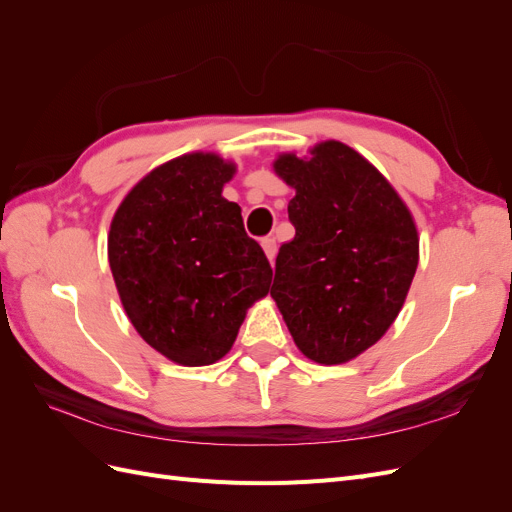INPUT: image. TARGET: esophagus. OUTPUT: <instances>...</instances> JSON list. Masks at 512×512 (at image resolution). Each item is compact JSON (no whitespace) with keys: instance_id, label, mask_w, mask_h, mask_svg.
Listing matches in <instances>:
<instances>
[{"instance_id":"34e87169","label":"esophagus","mask_w":512,"mask_h":512,"mask_svg":"<svg viewBox=\"0 0 512 512\" xmlns=\"http://www.w3.org/2000/svg\"><path fill=\"white\" fill-rule=\"evenodd\" d=\"M260 243H262V250H265V254H267L269 262H271V265H273L275 254H277V245H275V239H273V237H265V239H262Z\"/></svg>"}]
</instances>
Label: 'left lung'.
Listing matches in <instances>:
<instances>
[{
	"label": "left lung",
	"instance_id": "obj_1",
	"mask_svg": "<svg viewBox=\"0 0 512 512\" xmlns=\"http://www.w3.org/2000/svg\"><path fill=\"white\" fill-rule=\"evenodd\" d=\"M275 175L294 190V239L275 258L271 297L297 348L342 365L391 329L418 267L410 209L359 151L324 141L309 156L280 153Z\"/></svg>",
	"mask_w": 512,
	"mask_h": 512
}]
</instances>
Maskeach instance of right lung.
Instances as JSON below:
<instances>
[{
    "mask_svg": "<svg viewBox=\"0 0 512 512\" xmlns=\"http://www.w3.org/2000/svg\"><path fill=\"white\" fill-rule=\"evenodd\" d=\"M237 164L194 151L147 173L108 230V265L136 333L183 367L220 361L247 309L267 297L271 265L222 196Z\"/></svg>",
    "mask_w": 512,
    "mask_h": 512,
    "instance_id": "right-lung-1",
    "label": "right lung"
}]
</instances>
